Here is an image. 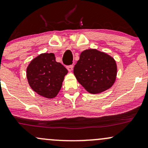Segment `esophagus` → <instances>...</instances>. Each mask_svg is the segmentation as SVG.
<instances>
[{"label": "esophagus", "mask_w": 148, "mask_h": 148, "mask_svg": "<svg viewBox=\"0 0 148 148\" xmlns=\"http://www.w3.org/2000/svg\"><path fill=\"white\" fill-rule=\"evenodd\" d=\"M67 69L69 70V72H71V71H73V65L69 66L67 67Z\"/></svg>", "instance_id": "obj_1"}]
</instances>
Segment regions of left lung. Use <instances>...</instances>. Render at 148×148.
<instances>
[{
    "instance_id": "obj_1",
    "label": "left lung",
    "mask_w": 148,
    "mask_h": 148,
    "mask_svg": "<svg viewBox=\"0 0 148 148\" xmlns=\"http://www.w3.org/2000/svg\"><path fill=\"white\" fill-rule=\"evenodd\" d=\"M73 73L78 82L92 94L109 89L116 81L117 65L108 54L96 49L82 52Z\"/></svg>"
}]
</instances>
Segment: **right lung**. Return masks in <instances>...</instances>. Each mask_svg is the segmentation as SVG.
I'll return each instance as SVG.
<instances>
[{"label":"right lung","instance_id":"add662e5","mask_svg":"<svg viewBox=\"0 0 148 148\" xmlns=\"http://www.w3.org/2000/svg\"><path fill=\"white\" fill-rule=\"evenodd\" d=\"M67 69L57 62L54 53H42L31 61L26 75L29 85L37 94L46 98L57 96Z\"/></svg>","mask_w":148,"mask_h":148}]
</instances>
